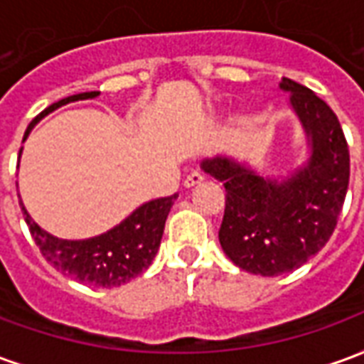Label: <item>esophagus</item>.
I'll use <instances>...</instances> for the list:
<instances>
[{
  "instance_id": "34e87169",
  "label": "esophagus",
  "mask_w": 364,
  "mask_h": 364,
  "mask_svg": "<svg viewBox=\"0 0 364 364\" xmlns=\"http://www.w3.org/2000/svg\"><path fill=\"white\" fill-rule=\"evenodd\" d=\"M203 179H205V177L195 171V173H191L189 177L185 179V187H187V189H193V187H197V185H200V183H203Z\"/></svg>"
}]
</instances>
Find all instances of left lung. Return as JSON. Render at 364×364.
Returning a JSON list of instances; mask_svg holds the SVG:
<instances>
[{
  "instance_id": "left-lung-1",
  "label": "left lung",
  "mask_w": 364,
  "mask_h": 364,
  "mask_svg": "<svg viewBox=\"0 0 364 364\" xmlns=\"http://www.w3.org/2000/svg\"><path fill=\"white\" fill-rule=\"evenodd\" d=\"M282 91L304 128L308 159L284 177H265L230 156L200 167L226 189L218 240L234 265L277 277L302 267L336 230L349 185V148L336 112L304 85L282 77Z\"/></svg>"
}]
</instances>
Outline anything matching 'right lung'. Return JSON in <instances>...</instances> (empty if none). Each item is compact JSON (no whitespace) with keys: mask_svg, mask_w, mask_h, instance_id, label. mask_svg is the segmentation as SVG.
Segmentation results:
<instances>
[{"mask_svg":"<svg viewBox=\"0 0 364 364\" xmlns=\"http://www.w3.org/2000/svg\"><path fill=\"white\" fill-rule=\"evenodd\" d=\"M97 95H99V91L77 93V95L66 97L58 103L46 107L28 124L27 132L23 136V142L27 140V136L31 134V130L35 128L38 120L60 109L62 105L95 99ZM21 151L23 148L19 150V158ZM175 198L177 195L144 203L114 228L107 230L105 234H99V236L87 237V240H62V237L52 236L31 218V214L27 213L21 198L19 205L28 230H31V236L38 245L44 259L48 261L52 267L58 269L62 274L72 277L74 281L83 282V284L112 289V287H120L124 282L132 281L142 271L150 267L159 250V244H161L167 214L171 210Z\"/></svg>","mask_w":364,"mask_h":364,"instance_id":"1","label":"right lung"}]
</instances>
